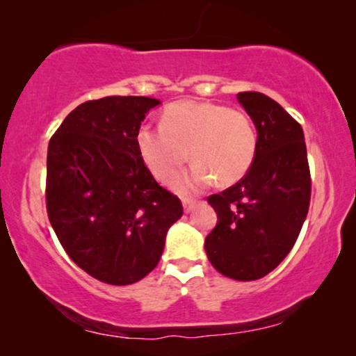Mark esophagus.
<instances>
[{"label":"esophagus","mask_w":356,"mask_h":356,"mask_svg":"<svg viewBox=\"0 0 356 356\" xmlns=\"http://www.w3.org/2000/svg\"><path fill=\"white\" fill-rule=\"evenodd\" d=\"M194 206H196V199H189V197H184L183 199V207H184V212H191Z\"/></svg>","instance_id":"34e87169"}]
</instances>
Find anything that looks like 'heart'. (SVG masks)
Listing matches in <instances>:
<instances>
[{
	"instance_id": "heart-1",
	"label": "heart",
	"mask_w": 356,
	"mask_h": 356,
	"mask_svg": "<svg viewBox=\"0 0 356 356\" xmlns=\"http://www.w3.org/2000/svg\"><path fill=\"white\" fill-rule=\"evenodd\" d=\"M136 145L150 173L162 183H168L191 155L196 163L173 186L179 193H193L216 179L220 186L240 181L254 163L257 134L245 111L184 100L165 108L160 126H140Z\"/></svg>"
}]
</instances>
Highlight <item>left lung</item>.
Listing matches in <instances>:
<instances>
[{
	"mask_svg": "<svg viewBox=\"0 0 356 356\" xmlns=\"http://www.w3.org/2000/svg\"><path fill=\"white\" fill-rule=\"evenodd\" d=\"M236 97L256 126V159L240 181L207 197L217 225L204 246L220 274L248 282L269 274L291 251L309 209L311 177L298 121L261 92Z\"/></svg>",
	"mask_w": 356,
	"mask_h": 356,
	"instance_id": "left-lung-1",
	"label": "left lung"
}]
</instances>
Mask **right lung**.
I'll return each mask as SVG.
<instances>
[{
	"label": "right lung",
	"mask_w": 356,
	"mask_h": 356,
	"mask_svg": "<svg viewBox=\"0 0 356 356\" xmlns=\"http://www.w3.org/2000/svg\"><path fill=\"white\" fill-rule=\"evenodd\" d=\"M150 97H104L71 111L47 155V212L67 256L94 279L129 285L162 257L181 201L155 181L136 145Z\"/></svg>",
	"instance_id": "1"
}]
</instances>
